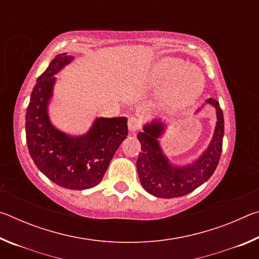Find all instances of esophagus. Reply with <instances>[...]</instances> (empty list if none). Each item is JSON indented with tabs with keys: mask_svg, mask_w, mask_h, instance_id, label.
Instances as JSON below:
<instances>
[{
	"mask_svg": "<svg viewBox=\"0 0 259 259\" xmlns=\"http://www.w3.org/2000/svg\"><path fill=\"white\" fill-rule=\"evenodd\" d=\"M140 125H142V124H140V121L137 119V117H135V116L129 117V120H128V129H129V133L130 134H134L138 129H140Z\"/></svg>",
	"mask_w": 259,
	"mask_h": 259,
	"instance_id": "34e87169",
	"label": "esophagus"
}]
</instances>
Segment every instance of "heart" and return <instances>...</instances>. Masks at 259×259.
Returning a JSON list of instances; mask_svg holds the SVG:
<instances>
[{
    "mask_svg": "<svg viewBox=\"0 0 259 259\" xmlns=\"http://www.w3.org/2000/svg\"><path fill=\"white\" fill-rule=\"evenodd\" d=\"M152 77L163 88L170 106L182 108L191 105L202 91L203 77L194 67L176 58H163L153 66Z\"/></svg>",
    "mask_w": 259,
    "mask_h": 259,
    "instance_id": "obj_1",
    "label": "heart"
}]
</instances>
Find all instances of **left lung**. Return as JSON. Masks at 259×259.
Segmentation results:
<instances>
[{
    "label": "left lung",
    "instance_id": "8db88e82",
    "mask_svg": "<svg viewBox=\"0 0 259 259\" xmlns=\"http://www.w3.org/2000/svg\"><path fill=\"white\" fill-rule=\"evenodd\" d=\"M216 108L217 123L209 146L199 159L191 164H172L164 155L157 138L164 133L165 123L153 120L144 125V131L137 135L142 152L137 160V171L142 186L156 198L171 199L184 196L202 185L216 170L223 147L224 117L217 100L207 99Z\"/></svg>",
    "mask_w": 259,
    "mask_h": 259
}]
</instances>
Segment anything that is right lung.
Segmentation results:
<instances>
[{"label":"right lung","instance_id":"add662e5","mask_svg":"<svg viewBox=\"0 0 259 259\" xmlns=\"http://www.w3.org/2000/svg\"><path fill=\"white\" fill-rule=\"evenodd\" d=\"M60 54L37 77L26 112V142L35 165L61 187L88 190L102 182L107 166L128 136L126 117H97L85 135L73 137L56 129L48 106L56 74L73 60Z\"/></svg>","mask_w":259,"mask_h":259}]
</instances>
